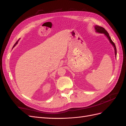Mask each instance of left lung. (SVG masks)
Instances as JSON below:
<instances>
[{"label":"left lung","instance_id":"8db88e82","mask_svg":"<svg viewBox=\"0 0 126 126\" xmlns=\"http://www.w3.org/2000/svg\"><path fill=\"white\" fill-rule=\"evenodd\" d=\"M94 29H95V30H96V32H97L100 33H104L105 35L108 38V39L109 40L110 43L112 45V46H113V47H114V49H115V56L116 57V56H117V49H116V46H115V44H114L113 42L112 41L111 38H110V37L109 36V35L108 32L106 31V30L104 28H103V27H100L99 26L96 25V26H94Z\"/></svg>","mask_w":126,"mask_h":126}]
</instances>
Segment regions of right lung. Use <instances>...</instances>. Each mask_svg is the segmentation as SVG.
I'll return each mask as SVG.
<instances>
[{
  "label": "right lung",
  "instance_id": "1",
  "mask_svg": "<svg viewBox=\"0 0 126 126\" xmlns=\"http://www.w3.org/2000/svg\"><path fill=\"white\" fill-rule=\"evenodd\" d=\"M18 41H17L16 42V43H15V45H14V46H13V48H14V47L15 46H16V45L17 44V43H18Z\"/></svg>",
  "mask_w": 126,
  "mask_h": 126
}]
</instances>
